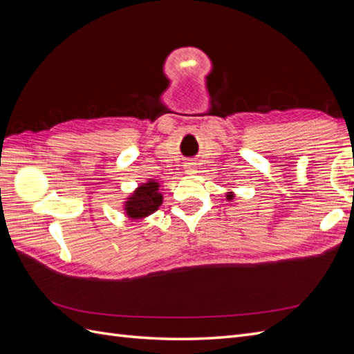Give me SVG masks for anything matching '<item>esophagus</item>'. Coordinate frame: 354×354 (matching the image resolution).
Masks as SVG:
<instances>
[{"instance_id": "esophagus-1", "label": "esophagus", "mask_w": 354, "mask_h": 354, "mask_svg": "<svg viewBox=\"0 0 354 354\" xmlns=\"http://www.w3.org/2000/svg\"><path fill=\"white\" fill-rule=\"evenodd\" d=\"M185 167H186L187 173H194V171H195V169H194V168H195V164H194V162H187Z\"/></svg>"}]
</instances>
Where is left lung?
I'll return each mask as SVG.
<instances>
[{
	"instance_id": "obj_1",
	"label": "left lung",
	"mask_w": 354,
	"mask_h": 354,
	"mask_svg": "<svg viewBox=\"0 0 354 354\" xmlns=\"http://www.w3.org/2000/svg\"><path fill=\"white\" fill-rule=\"evenodd\" d=\"M227 199H233V194L230 192V194H227Z\"/></svg>"
}]
</instances>
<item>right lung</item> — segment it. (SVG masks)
Returning <instances> with one entry per match:
<instances>
[{
	"label": "right lung",
	"instance_id": "add662e5",
	"mask_svg": "<svg viewBox=\"0 0 354 354\" xmlns=\"http://www.w3.org/2000/svg\"><path fill=\"white\" fill-rule=\"evenodd\" d=\"M160 185L153 178L147 183H142L125 201V214L131 220H142L153 214L162 203V194L159 192Z\"/></svg>",
	"mask_w": 354,
	"mask_h": 354
}]
</instances>
